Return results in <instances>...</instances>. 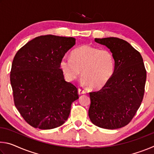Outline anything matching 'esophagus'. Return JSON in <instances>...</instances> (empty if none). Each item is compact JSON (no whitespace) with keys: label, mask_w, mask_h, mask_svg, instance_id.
I'll return each instance as SVG.
<instances>
[{"label":"esophagus","mask_w":154,"mask_h":154,"mask_svg":"<svg viewBox=\"0 0 154 154\" xmlns=\"http://www.w3.org/2000/svg\"><path fill=\"white\" fill-rule=\"evenodd\" d=\"M78 94H79V95L84 94H85V91H84L83 90H82V89H79L78 90Z\"/></svg>","instance_id":"esophagus-1"}]
</instances>
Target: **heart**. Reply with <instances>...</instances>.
<instances>
[{
  "label": "heart",
  "instance_id": "b5f03b06",
  "mask_svg": "<svg viewBox=\"0 0 154 154\" xmlns=\"http://www.w3.org/2000/svg\"><path fill=\"white\" fill-rule=\"evenodd\" d=\"M71 56L60 62L62 71L69 82L76 79L82 71V84L98 90L105 86L113 75L115 59L109 49L85 45L74 50Z\"/></svg>",
  "mask_w": 154,
  "mask_h": 154
}]
</instances>
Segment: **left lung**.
<instances>
[{"label": "left lung", "mask_w": 154, "mask_h": 154, "mask_svg": "<svg viewBox=\"0 0 154 154\" xmlns=\"http://www.w3.org/2000/svg\"><path fill=\"white\" fill-rule=\"evenodd\" d=\"M94 41L110 49L115 71L102 89L90 92L88 116L94 124L102 128H120L132 120L143 100L147 77L143 60L139 51L121 38Z\"/></svg>", "instance_id": "8db88e82"}]
</instances>
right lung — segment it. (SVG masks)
Listing matches in <instances>:
<instances>
[{
	"label": "right lung",
	"instance_id": "obj_1",
	"mask_svg": "<svg viewBox=\"0 0 154 154\" xmlns=\"http://www.w3.org/2000/svg\"><path fill=\"white\" fill-rule=\"evenodd\" d=\"M73 37L56 35L33 38L18 51L10 81L14 103L25 121L36 128L60 126L69 118L77 88L64 80L60 62L75 45Z\"/></svg>",
	"mask_w": 154,
	"mask_h": 154
}]
</instances>
